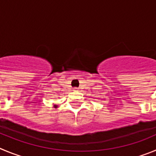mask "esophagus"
Returning a JSON list of instances; mask_svg holds the SVG:
<instances>
[{"instance_id":"obj_1","label":"esophagus","mask_w":156,"mask_h":156,"mask_svg":"<svg viewBox=\"0 0 156 156\" xmlns=\"http://www.w3.org/2000/svg\"><path fill=\"white\" fill-rule=\"evenodd\" d=\"M74 91H75V92H78V88H74Z\"/></svg>"}]
</instances>
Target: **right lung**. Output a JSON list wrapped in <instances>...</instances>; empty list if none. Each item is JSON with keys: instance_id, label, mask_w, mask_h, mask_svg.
I'll list each match as a JSON object with an SVG mask.
<instances>
[{"instance_id": "1", "label": "right lung", "mask_w": 156, "mask_h": 156, "mask_svg": "<svg viewBox=\"0 0 156 156\" xmlns=\"http://www.w3.org/2000/svg\"><path fill=\"white\" fill-rule=\"evenodd\" d=\"M54 107H55V108H57V106H56V105H54Z\"/></svg>"}]
</instances>
